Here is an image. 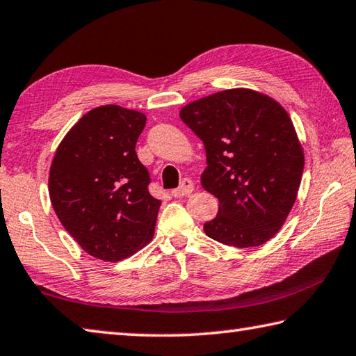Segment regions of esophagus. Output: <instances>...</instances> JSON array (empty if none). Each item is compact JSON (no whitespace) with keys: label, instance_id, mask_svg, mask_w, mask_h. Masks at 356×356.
Listing matches in <instances>:
<instances>
[{"label":"esophagus","instance_id":"34e87169","mask_svg":"<svg viewBox=\"0 0 356 356\" xmlns=\"http://www.w3.org/2000/svg\"><path fill=\"white\" fill-rule=\"evenodd\" d=\"M193 182L190 179H184L182 180V184H180V186L179 188H176V190H172L171 191V195L174 196V197H182V196H186L188 195V193H191L193 191Z\"/></svg>","mask_w":356,"mask_h":356}]
</instances>
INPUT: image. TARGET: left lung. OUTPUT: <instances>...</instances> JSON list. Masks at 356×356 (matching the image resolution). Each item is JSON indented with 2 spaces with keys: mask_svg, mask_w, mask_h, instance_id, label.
<instances>
[{
  "mask_svg": "<svg viewBox=\"0 0 356 356\" xmlns=\"http://www.w3.org/2000/svg\"><path fill=\"white\" fill-rule=\"evenodd\" d=\"M202 140L204 188L219 200L207 236L234 248L270 240L296 202L303 151L279 102L245 88L205 96L180 111Z\"/></svg>",
  "mask_w": 356,
  "mask_h": 356,
  "instance_id": "obj_1",
  "label": "left lung"
}]
</instances>
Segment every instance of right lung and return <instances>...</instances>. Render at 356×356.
I'll return each mask as SVG.
<instances>
[{
  "label": "right lung",
  "instance_id": "add662e5",
  "mask_svg": "<svg viewBox=\"0 0 356 356\" xmlns=\"http://www.w3.org/2000/svg\"><path fill=\"white\" fill-rule=\"evenodd\" d=\"M146 116L120 106L93 108L56 151L49 197L57 218L95 258L118 261L154 236L160 200L135 145Z\"/></svg>",
  "mask_w": 356,
  "mask_h": 356
}]
</instances>
